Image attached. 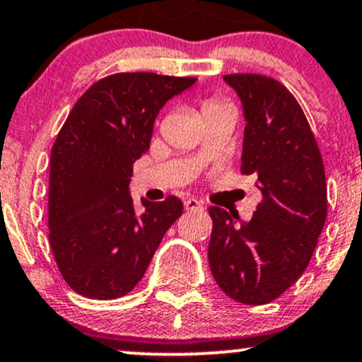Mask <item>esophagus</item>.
<instances>
[{
  "instance_id": "34e87169",
  "label": "esophagus",
  "mask_w": 362,
  "mask_h": 362,
  "mask_svg": "<svg viewBox=\"0 0 362 362\" xmlns=\"http://www.w3.org/2000/svg\"><path fill=\"white\" fill-rule=\"evenodd\" d=\"M185 208L186 210H202L203 205H202V202H198V199L188 198V199H185Z\"/></svg>"
}]
</instances>
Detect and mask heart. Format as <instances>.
Instances as JSON below:
<instances>
[{"mask_svg": "<svg viewBox=\"0 0 362 362\" xmlns=\"http://www.w3.org/2000/svg\"><path fill=\"white\" fill-rule=\"evenodd\" d=\"M225 108H228V106L222 103L220 100H216V98H208V100H205L202 103V113L203 115L220 112V110H225Z\"/></svg>", "mask_w": 362, "mask_h": 362, "instance_id": "heart-1", "label": "heart"}]
</instances>
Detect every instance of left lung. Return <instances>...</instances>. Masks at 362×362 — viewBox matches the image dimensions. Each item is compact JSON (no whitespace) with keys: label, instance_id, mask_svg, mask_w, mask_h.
I'll use <instances>...</instances> for the list:
<instances>
[{"label":"left lung","instance_id":"obj_1","mask_svg":"<svg viewBox=\"0 0 362 362\" xmlns=\"http://www.w3.org/2000/svg\"><path fill=\"white\" fill-rule=\"evenodd\" d=\"M244 106L242 174L261 189L250 222L210 206L208 262L225 295L245 305L279 298L307 269L327 218L320 148L296 98L262 74L223 76Z\"/></svg>","mask_w":362,"mask_h":362}]
</instances>
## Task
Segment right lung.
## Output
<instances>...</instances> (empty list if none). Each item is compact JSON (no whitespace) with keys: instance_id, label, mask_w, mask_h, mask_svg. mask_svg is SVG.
<instances>
[{"instance_id":"add662e5","label":"right lung","mask_w":362,"mask_h":362,"mask_svg":"<svg viewBox=\"0 0 362 362\" xmlns=\"http://www.w3.org/2000/svg\"><path fill=\"white\" fill-rule=\"evenodd\" d=\"M197 78L117 72L72 106L50 152L49 242L66 283L91 300L125 296L180 218L176 197L134 206V163L151 147L165 101Z\"/></svg>"}]
</instances>
